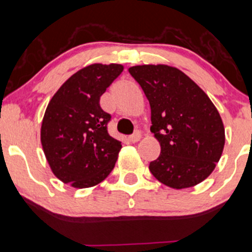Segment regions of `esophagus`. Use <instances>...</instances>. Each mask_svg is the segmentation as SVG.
<instances>
[{
	"label": "esophagus",
	"mask_w": 252,
	"mask_h": 252,
	"mask_svg": "<svg viewBox=\"0 0 252 252\" xmlns=\"http://www.w3.org/2000/svg\"><path fill=\"white\" fill-rule=\"evenodd\" d=\"M140 139H141V133H140V131H135L133 135L129 136V140H130L131 142H137Z\"/></svg>",
	"instance_id": "obj_1"
}]
</instances>
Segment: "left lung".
Returning a JSON list of instances; mask_svg holds the SVG:
<instances>
[{
    "label": "left lung",
    "mask_w": 252,
    "mask_h": 252,
    "mask_svg": "<svg viewBox=\"0 0 252 252\" xmlns=\"http://www.w3.org/2000/svg\"><path fill=\"white\" fill-rule=\"evenodd\" d=\"M129 73L151 106V131L160 155L150 171L161 184L181 189L204 181L224 146V128L215 105L189 76L168 65H139Z\"/></svg>",
    "instance_id": "8db88e82"
}]
</instances>
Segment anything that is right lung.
Returning a JSON list of instances; mask_svg holds the SVG:
<instances>
[{
    "label": "right lung",
    "instance_id": "right-lung-1",
    "mask_svg": "<svg viewBox=\"0 0 252 252\" xmlns=\"http://www.w3.org/2000/svg\"><path fill=\"white\" fill-rule=\"evenodd\" d=\"M123 71L118 63H93L71 76L47 106L41 142L53 174L63 184L87 189L115 168L122 145L110 136V113L100 96Z\"/></svg>",
    "mask_w": 252,
    "mask_h": 252
}]
</instances>
